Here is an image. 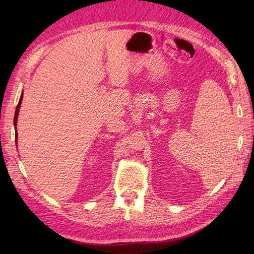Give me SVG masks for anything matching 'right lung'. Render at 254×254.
I'll use <instances>...</instances> for the list:
<instances>
[{"label":"right lung","instance_id":"add662e5","mask_svg":"<svg viewBox=\"0 0 254 254\" xmlns=\"http://www.w3.org/2000/svg\"><path fill=\"white\" fill-rule=\"evenodd\" d=\"M21 98H23V95L20 96V99H19V102L17 107H16V110H15V117H14V126L16 127V123H17V117H18V112H19V108H20V104H21ZM16 135V138H17V133L15 134Z\"/></svg>","mask_w":254,"mask_h":254}]
</instances>
